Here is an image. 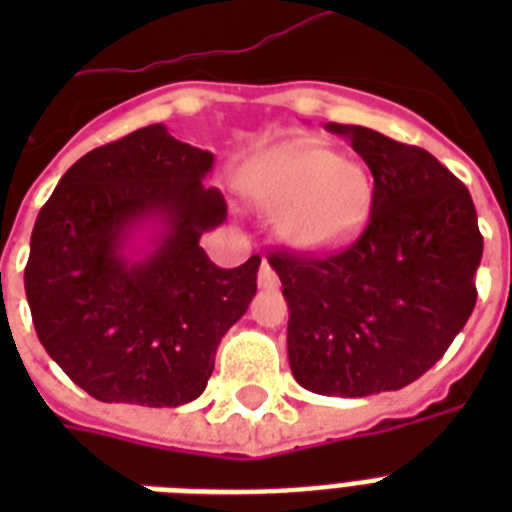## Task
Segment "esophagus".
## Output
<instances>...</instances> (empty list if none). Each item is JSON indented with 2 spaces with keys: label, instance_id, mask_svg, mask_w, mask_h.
Returning a JSON list of instances; mask_svg holds the SVG:
<instances>
[{
  "label": "esophagus",
  "instance_id": "esophagus-1",
  "mask_svg": "<svg viewBox=\"0 0 512 512\" xmlns=\"http://www.w3.org/2000/svg\"><path fill=\"white\" fill-rule=\"evenodd\" d=\"M257 284H260L263 289L279 287V276H276V271H273V265L268 263V260H263V265H260V273H257Z\"/></svg>",
  "mask_w": 512,
  "mask_h": 512
}]
</instances>
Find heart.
I'll return each mask as SVG.
<instances>
[{
  "mask_svg": "<svg viewBox=\"0 0 512 512\" xmlns=\"http://www.w3.org/2000/svg\"><path fill=\"white\" fill-rule=\"evenodd\" d=\"M249 193L300 249H332L364 228L372 177L356 162L321 146H292L249 170Z\"/></svg>",
  "mask_w": 512,
  "mask_h": 512,
  "instance_id": "1",
  "label": "heart"
}]
</instances>
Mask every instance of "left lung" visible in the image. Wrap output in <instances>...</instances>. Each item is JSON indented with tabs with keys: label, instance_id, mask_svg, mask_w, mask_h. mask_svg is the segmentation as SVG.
Listing matches in <instances>:
<instances>
[{
	"label": "left lung",
	"instance_id": "obj_1",
	"mask_svg": "<svg viewBox=\"0 0 512 512\" xmlns=\"http://www.w3.org/2000/svg\"><path fill=\"white\" fill-rule=\"evenodd\" d=\"M345 135L372 170L369 223L329 255L271 252L289 305L295 380L321 396L398 390L428 372L476 308L484 236L468 188L430 156L356 124Z\"/></svg>",
	"mask_w": 512,
	"mask_h": 512
}]
</instances>
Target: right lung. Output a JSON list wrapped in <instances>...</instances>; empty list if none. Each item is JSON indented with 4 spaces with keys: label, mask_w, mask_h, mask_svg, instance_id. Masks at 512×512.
Masks as SVG:
<instances>
[{
    "label": "right lung",
    "mask_w": 512,
    "mask_h": 512,
    "mask_svg": "<svg viewBox=\"0 0 512 512\" xmlns=\"http://www.w3.org/2000/svg\"><path fill=\"white\" fill-rule=\"evenodd\" d=\"M212 162L148 124L84 154L39 209L23 276L36 337L98 401L199 398L255 297L260 255L217 268L199 244L228 215L223 193L201 183ZM148 222L160 233L132 261L123 247Z\"/></svg>",
    "instance_id": "right-lung-1"
}]
</instances>
